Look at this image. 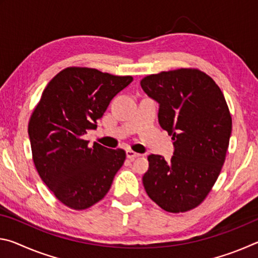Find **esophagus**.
Segmentation results:
<instances>
[{
  "instance_id": "esophagus-1",
  "label": "esophagus",
  "mask_w": 258,
  "mask_h": 258,
  "mask_svg": "<svg viewBox=\"0 0 258 258\" xmlns=\"http://www.w3.org/2000/svg\"><path fill=\"white\" fill-rule=\"evenodd\" d=\"M140 156L141 155L138 154V152H134L133 150H126V157H127V158L131 160H133L137 158V157H140Z\"/></svg>"
}]
</instances>
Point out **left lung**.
Here are the masks:
<instances>
[{"label":"left lung","instance_id":"8db88e82","mask_svg":"<svg viewBox=\"0 0 258 258\" xmlns=\"http://www.w3.org/2000/svg\"><path fill=\"white\" fill-rule=\"evenodd\" d=\"M140 84L158 102L159 124L174 141L171 160L148 156L149 169L142 177L146 192L166 212L190 211L207 197L224 164L232 131L225 98L198 69L161 72Z\"/></svg>","mask_w":258,"mask_h":258}]
</instances>
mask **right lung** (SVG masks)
Listing matches in <instances>:
<instances>
[{"label": "right lung", "instance_id": "add662e5", "mask_svg": "<svg viewBox=\"0 0 258 258\" xmlns=\"http://www.w3.org/2000/svg\"><path fill=\"white\" fill-rule=\"evenodd\" d=\"M133 81L93 68L69 67L43 91L28 124L33 160L42 181L67 207L82 211L100 202L123 166L126 154L94 142L97 128L117 93Z\"/></svg>", "mask_w": 258, "mask_h": 258}]
</instances>
